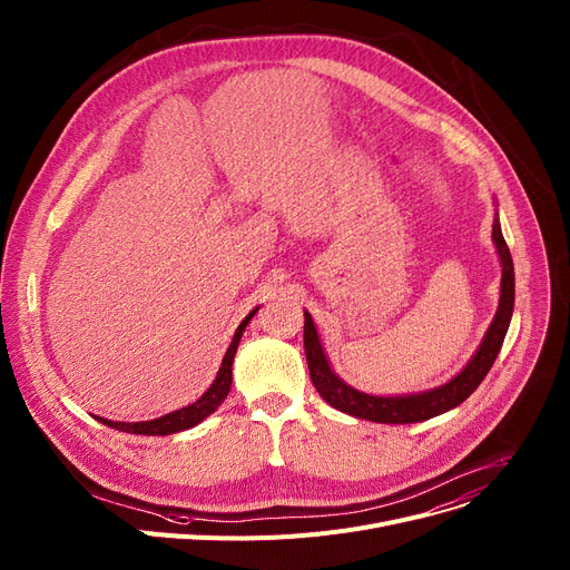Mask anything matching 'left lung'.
Wrapping results in <instances>:
<instances>
[{
	"mask_svg": "<svg viewBox=\"0 0 570 570\" xmlns=\"http://www.w3.org/2000/svg\"><path fill=\"white\" fill-rule=\"evenodd\" d=\"M492 243L498 247L500 265H502V282H500V305L492 318L490 327L483 334L472 360L440 387L416 392V394H399V396H377L366 394L351 387L346 381L334 373L330 360L323 351L318 330L312 321V314L305 312V353L309 364V375L316 392L327 401L332 407L346 412L357 420L375 422V424H414L426 422L431 416L449 412L461 405L485 377L490 366L495 364L500 348L504 344V336L513 316V299H515V275H513V258L502 236L500 215L495 213L492 219Z\"/></svg>",
	"mask_w": 570,
	"mask_h": 570,
	"instance_id": "8db88e82",
	"label": "left lung"
}]
</instances>
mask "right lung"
Returning <instances> with one entry per match:
<instances>
[{"instance_id": "obj_1", "label": "right lung", "mask_w": 570, "mask_h": 570, "mask_svg": "<svg viewBox=\"0 0 570 570\" xmlns=\"http://www.w3.org/2000/svg\"><path fill=\"white\" fill-rule=\"evenodd\" d=\"M258 312V307L254 312H249L245 316V321L238 325L234 338H232V346L226 348V355L222 360V366L215 375L213 385L195 401L189 403L180 410H174L169 414H163L158 416V420H148V422H111V420H105V416H96V420L114 431H124V433H135V435H171V433H180V431H187L193 429L197 424H202L208 414H213L222 401L229 396V390H232V381H234V373H232V366H234V357H236V351H238V344L243 338V332L247 327V323L254 318V314Z\"/></svg>"}]
</instances>
